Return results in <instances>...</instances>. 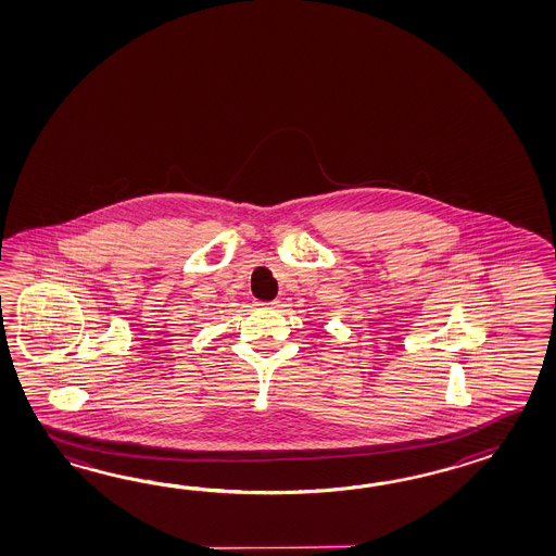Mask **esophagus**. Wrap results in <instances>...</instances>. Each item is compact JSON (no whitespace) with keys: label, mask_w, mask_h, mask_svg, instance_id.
<instances>
[{"label":"esophagus","mask_w":556,"mask_h":556,"mask_svg":"<svg viewBox=\"0 0 556 556\" xmlns=\"http://www.w3.org/2000/svg\"><path fill=\"white\" fill-rule=\"evenodd\" d=\"M258 306L278 307L280 306V302H278V300H274V302H258Z\"/></svg>","instance_id":"1"}]
</instances>
